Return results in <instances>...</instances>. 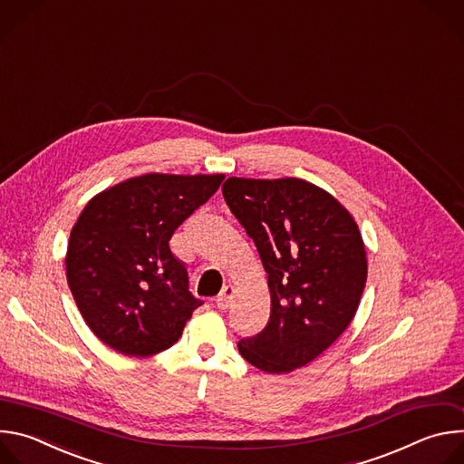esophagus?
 Here are the masks:
<instances>
[{
  "mask_svg": "<svg viewBox=\"0 0 464 464\" xmlns=\"http://www.w3.org/2000/svg\"><path fill=\"white\" fill-rule=\"evenodd\" d=\"M233 294H235V288H233V286H224L222 292H220L218 297H217V306H218L220 310H226V308L231 304Z\"/></svg>",
  "mask_w": 464,
  "mask_h": 464,
  "instance_id": "34e87169",
  "label": "esophagus"
}]
</instances>
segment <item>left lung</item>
Segmentation results:
<instances>
[{"label": "left lung", "mask_w": 464, "mask_h": 464, "mask_svg": "<svg viewBox=\"0 0 464 464\" xmlns=\"http://www.w3.org/2000/svg\"><path fill=\"white\" fill-rule=\"evenodd\" d=\"M222 192L256 246L272 295L268 324L240 340L238 353L264 372H292L351 324L367 281L362 233L333 194L299 178H227Z\"/></svg>", "instance_id": "1"}]
</instances>
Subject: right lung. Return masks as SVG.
I'll list each match as a JSON object with an SVG mask.
<instances>
[{"label":"right lung","instance_id":"add662e5","mask_svg":"<svg viewBox=\"0 0 464 464\" xmlns=\"http://www.w3.org/2000/svg\"><path fill=\"white\" fill-rule=\"evenodd\" d=\"M224 174L124 179L86 204L72 229L65 277L92 333L113 351L147 358L172 347L202 304L169 240L218 190Z\"/></svg>","mask_w":464,"mask_h":464}]
</instances>
